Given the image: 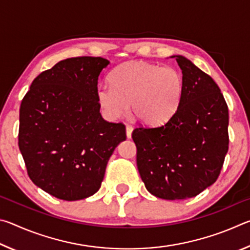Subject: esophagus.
I'll return each instance as SVG.
<instances>
[{
	"label": "esophagus",
	"instance_id": "34e87169",
	"mask_svg": "<svg viewBox=\"0 0 250 250\" xmlns=\"http://www.w3.org/2000/svg\"><path fill=\"white\" fill-rule=\"evenodd\" d=\"M132 126L131 125H125V132H126V138L128 139H131V137H132Z\"/></svg>",
	"mask_w": 250,
	"mask_h": 250
}]
</instances>
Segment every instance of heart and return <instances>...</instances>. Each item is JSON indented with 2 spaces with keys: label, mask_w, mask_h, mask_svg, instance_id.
I'll return each instance as SVG.
<instances>
[{
  "label": "heart",
  "mask_w": 250,
  "mask_h": 250,
  "mask_svg": "<svg viewBox=\"0 0 250 250\" xmlns=\"http://www.w3.org/2000/svg\"><path fill=\"white\" fill-rule=\"evenodd\" d=\"M111 87L100 86L97 100L110 120L130 111L146 125H160L174 115L184 90L182 74L174 67L151 62H126L109 76Z\"/></svg>",
  "instance_id": "1"
}]
</instances>
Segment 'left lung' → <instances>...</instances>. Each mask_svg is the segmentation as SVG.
I'll return each mask as SVG.
<instances>
[{
	"label": "left lung",
	"instance_id": "8db88e82",
	"mask_svg": "<svg viewBox=\"0 0 250 250\" xmlns=\"http://www.w3.org/2000/svg\"><path fill=\"white\" fill-rule=\"evenodd\" d=\"M184 90L176 112L155 128L132 132L146 188L163 200L194 197L216 182L228 151V108L211 77L182 55Z\"/></svg>",
	"mask_w": 250,
	"mask_h": 250
}]
</instances>
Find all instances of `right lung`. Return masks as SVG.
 I'll use <instances>...</instances> for the list:
<instances>
[{
    "label": "right lung",
    "instance_id": "add662e5",
    "mask_svg": "<svg viewBox=\"0 0 250 250\" xmlns=\"http://www.w3.org/2000/svg\"><path fill=\"white\" fill-rule=\"evenodd\" d=\"M103 57L58 62L33 80L20 108L19 147L29 179L59 200L78 201L101 186L125 126L100 115L97 84Z\"/></svg>",
    "mask_w": 250,
    "mask_h": 250
}]
</instances>
